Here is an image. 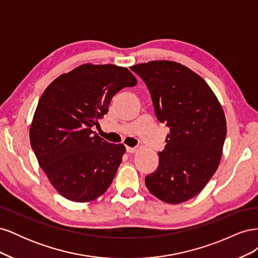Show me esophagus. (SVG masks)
<instances>
[{
	"label": "esophagus",
	"instance_id": "esophagus-1",
	"mask_svg": "<svg viewBox=\"0 0 258 258\" xmlns=\"http://www.w3.org/2000/svg\"><path fill=\"white\" fill-rule=\"evenodd\" d=\"M126 150H127V152H128V153H131V154H134V153H137V152H138V148H137V147H130V146H127V147H126Z\"/></svg>",
	"mask_w": 258,
	"mask_h": 258
}]
</instances>
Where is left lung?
Returning a JSON list of instances; mask_svg holds the SVG:
<instances>
[{
    "label": "left lung",
    "mask_w": 258,
    "mask_h": 258,
    "mask_svg": "<svg viewBox=\"0 0 258 258\" xmlns=\"http://www.w3.org/2000/svg\"><path fill=\"white\" fill-rule=\"evenodd\" d=\"M146 84L155 114L170 128L157 170L147 189L171 205L205 188L220 165L227 132L221 103L206 81L174 61L156 60L130 68Z\"/></svg>",
    "instance_id": "8db88e82"
}]
</instances>
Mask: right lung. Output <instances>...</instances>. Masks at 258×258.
<instances>
[{
    "label": "right lung",
    "instance_id": "add662e5",
    "mask_svg": "<svg viewBox=\"0 0 258 258\" xmlns=\"http://www.w3.org/2000/svg\"><path fill=\"white\" fill-rule=\"evenodd\" d=\"M137 83L127 68L86 63L45 89L30 126V142L61 196L90 202L110 187L126 147L106 142L91 128L107 113L116 93Z\"/></svg>",
    "mask_w": 258,
    "mask_h": 258
}]
</instances>
